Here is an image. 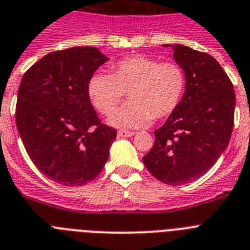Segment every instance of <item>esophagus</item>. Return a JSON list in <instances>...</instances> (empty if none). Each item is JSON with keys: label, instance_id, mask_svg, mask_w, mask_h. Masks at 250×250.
Returning <instances> with one entry per match:
<instances>
[{"label": "esophagus", "instance_id": "obj_1", "mask_svg": "<svg viewBox=\"0 0 250 250\" xmlns=\"http://www.w3.org/2000/svg\"><path fill=\"white\" fill-rule=\"evenodd\" d=\"M133 135H135V132L132 131H125V129L118 131V137H131Z\"/></svg>", "mask_w": 250, "mask_h": 250}]
</instances>
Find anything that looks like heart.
<instances>
[{
	"label": "heart",
	"instance_id": "1",
	"mask_svg": "<svg viewBox=\"0 0 250 250\" xmlns=\"http://www.w3.org/2000/svg\"><path fill=\"white\" fill-rule=\"evenodd\" d=\"M129 92L130 101L114 109ZM186 92V74L176 62H160L144 55L121 59L111 74L96 72L88 79L87 95L100 114L117 128H141L153 119H163L177 110Z\"/></svg>",
	"mask_w": 250,
	"mask_h": 250
}]
</instances>
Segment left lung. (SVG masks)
<instances>
[{
	"instance_id": "1",
	"label": "left lung",
	"mask_w": 250,
	"mask_h": 250,
	"mask_svg": "<svg viewBox=\"0 0 250 250\" xmlns=\"http://www.w3.org/2000/svg\"><path fill=\"white\" fill-rule=\"evenodd\" d=\"M173 50L186 74V92L177 110L154 131L155 141L143 162L157 180L178 186L202 177L230 143L235 91L213 56L182 44Z\"/></svg>"
}]
</instances>
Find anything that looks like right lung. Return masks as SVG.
<instances>
[{
  "label": "right lung",
  "mask_w": 250,
  "mask_h": 250,
  "mask_svg": "<svg viewBox=\"0 0 250 250\" xmlns=\"http://www.w3.org/2000/svg\"><path fill=\"white\" fill-rule=\"evenodd\" d=\"M105 62L96 47L54 51L30 66L20 82L15 111L20 139L38 171L64 186L96 178L117 139L87 95L88 79Z\"/></svg>",
  "instance_id": "add662e5"
}]
</instances>
